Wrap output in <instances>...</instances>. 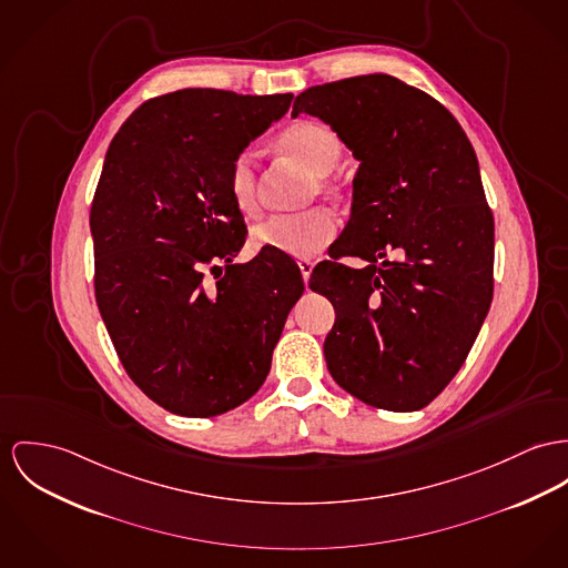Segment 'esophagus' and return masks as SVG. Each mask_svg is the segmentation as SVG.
<instances>
[{
	"label": "esophagus",
	"mask_w": 568,
	"mask_h": 568,
	"mask_svg": "<svg viewBox=\"0 0 568 568\" xmlns=\"http://www.w3.org/2000/svg\"><path fill=\"white\" fill-rule=\"evenodd\" d=\"M313 265H315V263L311 262V260H298V267H301V274H303L305 283H308V276H311V272H313Z\"/></svg>",
	"instance_id": "1"
}]
</instances>
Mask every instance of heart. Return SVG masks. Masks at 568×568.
I'll return each mask as SVG.
<instances>
[{
  "label": "heart",
  "instance_id": "obj_1",
  "mask_svg": "<svg viewBox=\"0 0 568 568\" xmlns=\"http://www.w3.org/2000/svg\"><path fill=\"white\" fill-rule=\"evenodd\" d=\"M276 149L292 160L301 162L317 179V187L324 194H335V185L326 179L337 162L342 160L344 144L339 135L328 125L320 121H298L278 133ZM311 187V194L317 190ZM226 190L235 205V210L251 219L260 212L257 196V175L255 164L248 153H240L233 158L226 173ZM337 235V220L326 207H311L298 214H281L272 216L253 231L255 244L270 248L274 253H283L290 257H313L317 255L333 237Z\"/></svg>",
  "mask_w": 568,
  "mask_h": 568
}]
</instances>
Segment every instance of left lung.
<instances>
[{"instance_id":"obj_1","label":"left lung","mask_w":568,"mask_h":568,"mask_svg":"<svg viewBox=\"0 0 568 568\" xmlns=\"http://www.w3.org/2000/svg\"><path fill=\"white\" fill-rule=\"evenodd\" d=\"M301 112L361 162L347 237L308 281L335 306L328 372L369 406L419 410L458 374L493 301L495 222L476 151L437 99L383 73L306 88ZM392 247L405 260L378 268ZM344 254L371 265L348 268Z\"/></svg>"}]
</instances>
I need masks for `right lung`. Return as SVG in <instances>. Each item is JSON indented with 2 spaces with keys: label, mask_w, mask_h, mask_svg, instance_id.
Segmentation results:
<instances>
[{
  "label": "right lung",
  "mask_w": 568,
  "mask_h": 568,
  "mask_svg": "<svg viewBox=\"0 0 568 568\" xmlns=\"http://www.w3.org/2000/svg\"><path fill=\"white\" fill-rule=\"evenodd\" d=\"M292 99L175 90L144 101L105 153L90 207L97 306L131 381L175 415L214 417L260 392L305 292L283 253L233 263L246 224L226 190L233 158Z\"/></svg>",
  "instance_id": "1"
}]
</instances>
